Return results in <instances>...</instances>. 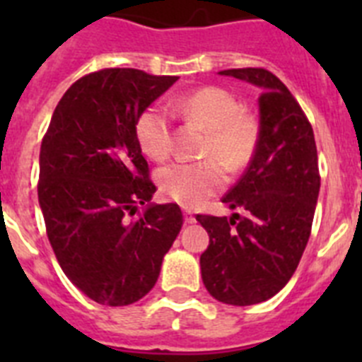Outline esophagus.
<instances>
[{
    "label": "esophagus",
    "mask_w": 362,
    "mask_h": 362,
    "mask_svg": "<svg viewBox=\"0 0 362 362\" xmlns=\"http://www.w3.org/2000/svg\"><path fill=\"white\" fill-rule=\"evenodd\" d=\"M185 223H188V225L196 223V216H194L192 212H188V210H185Z\"/></svg>",
    "instance_id": "esophagus-1"
}]
</instances>
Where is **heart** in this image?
I'll use <instances>...</instances> for the list:
<instances>
[{"instance_id": "heart-1", "label": "heart", "mask_w": 362, "mask_h": 362, "mask_svg": "<svg viewBox=\"0 0 362 362\" xmlns=\"http://www.w3.org/2000/svg\"><path fill=\"white\" fill-rule=\"evenodd\" d=\"M170 110L206 130L199 161H174L158 174L168 199L194 209L225 187L226 170L238 174L254 159L259 123L223 86H203L170 101ZM136 139L148 158L161 161L172 150V119L159 105L145 108L136 121Z\"/></svg>"}]
</instances>
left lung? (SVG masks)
Segmentation results:
<instances>
[{"mask_svg":"<svg viewBox=\"0 0 362 362\" xmlns=\"http://www.w3.org/2000/svg\"><path fill=\"white\" fill-rule=\"evenodd\" d=\"M261 88L259 145L238 185L223 197L232 217H196L209 232L201 276L214 299L233 306L276 296L293 276L312 232L321 175L312 124L267 69L221 70Z\"/></svg>","mask_w":362,"mask_h":362,"instance_id":"left-lung-1","label":"left lung"}]
</instances>
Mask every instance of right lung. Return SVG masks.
Segmentation results:
<instances>
[{
	"instance_id": "add662e5",
	"label": "right lung",
	"mask_w": 362,
	"mask_h": 362,
	"mask_svg": "<svg viewBox=\"0 0 362 362\" xmlns=\"http://www.w3.org/2000/svg\"><path fill=\"white\" fill-rule=\"evenodd\" d=\"M175 81L137 69L86 74L57 103L41 141L47 235L65 276L99 305L145 297L183 226L177 204L150 203L156 185L136 139L139 114Z\"/></svg>"
}]
</instances>
